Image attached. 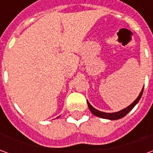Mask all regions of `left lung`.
I'll list each match as a JSON object with an SVG mask.
<instances>
[{
    "label": "left lung",
    "mask_w": 153,
    "mask_h": 153,
    "mask_svg": "<svg viewBox=\"0 0 153 153\" xmlns=\"http://www.w3.org/2000/svg\"><path fill=\"white\" fill-rule=\"evenodd\" d=\"M144 88V87H143ZM143 89L141 90V92L139 93L138 97L134 100V102L133 103H131L128 106H127L125 109L121 110L120 111H117V112H113V113H106L103 112V111H100L98 110H97L96 108H94L89 102L88 101H87V103H88V108H89L90 111L93 113V115H96L97 117H100V118L102 119H106V120H119V119H121L123 117H125V115H127L130 111H131L135 106L136 104L138 102V101L141 98L142 95H143Z\"/></svg>",
    "instance_id": "obj_1"
}]
</instances>
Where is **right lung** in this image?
I'll return each instance as SVG.
<instances>
[{
  "instance_id": "obj_1",
  "label": "right lung",
  "mask_w": 153,
  "mask_h": 153,
  "mask_svg": "<svg viewBox=\"0 0 153 153\" xmlns=\"http://www.w3.org/2000/svg\"><path fill=\"white\" fill-rule=\"evenodd\" d=\"M57 118H58V117H57Z\"/></svg>"
}]
</instances>
